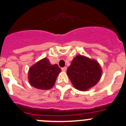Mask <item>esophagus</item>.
<instances>
[{"label": "esophagus", "mask_w": 126, "mask_h": 126, "mask_svg": "<svg viewBox=\"0 0 126 126\" xmlns=\"http://www.w3.org/2000/svg\"><path fill=\"white\" fill-rule=\"evenodd\" d=\"M61 70H62L63 71H67V67H63V68L61 69Z\"/></svg>", "instance_id": "1"}]
</instances>
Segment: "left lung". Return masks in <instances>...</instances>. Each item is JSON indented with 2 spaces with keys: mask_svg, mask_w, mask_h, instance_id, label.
Returning <instances> with one entry per match:
<instances>
[{
  "mask_svg": "<svg viewBox=\"0 0 126 126\" xmlns=\"http://www.w3.org/2000/svg\"><path fill=\"white\" fill-rule=\"evenodd\" d=\"M67 75L76 89L87 91L99 82L101 77L102 69L99 63L95 59L78 55L73 58L68 67Z\"/></svg>",
  "mask_w": 126,
  "mask_h": 126,
  "instance_id": "left-lung-1",
  "label": "left lung"
}]
</instances>
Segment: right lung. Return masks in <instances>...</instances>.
<instances>
[{"mask_svg":"<svg viewBox=\"0 0 126 126\" xmlns=\"http://www.w3.org/2000/svg\"><path fill=\"white\" fill-rule=\"evenodd\" d=\"M61 71L57 64L51 65L49 59L45 57L29 68V82L35 88L42 90H49L54 86Z\"/></svg>","mask_w":126,"mask_h":126,"instance_id":"1","label":"right lung"}]
</instances>
